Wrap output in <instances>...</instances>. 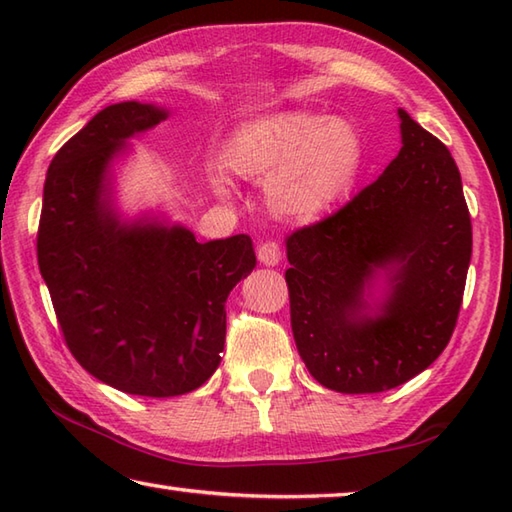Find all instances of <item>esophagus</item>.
I'll list each match as a JSON object with an SVG mask.
<instances>
[{
    "label": "esophagus",
    "instance_id": "1",
    "mask_svg": "<svg viewBox=\"0 0 512 512\" xmlns=\"http://www.w3.org/2000/svg\"><path fill=\"white\" fill-rule=\"evenodd\" d=\"M257 259L264 266H277L281 262V248L275 242H264L257 248Z\"/></svg>",
    "mask_w": 512,
    "mask_h": 512
}]
</instances>
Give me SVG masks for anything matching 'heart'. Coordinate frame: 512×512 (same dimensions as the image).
<instances>
[{"mask_svg":"<svg viewBox=\"0 0 512 512\" xmlns=\"http://www.w3.org/2000/svg\"><path fill=\"white\" fill-rule=\"evenodd\" d=\"M222 167L237 178L264 183L268 211L292 222H312L350 198L365 162L358 127L339 116L306 110L268 112L239 123L222 149ZM231 198L224 178L213 180Z\"/></svg>","mask_w":512,"mask_h":512,"instance_id":"b5f03b06","label":"heart"}]
</instances>
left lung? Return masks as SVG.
<instances>
[{
	"mask_svg": "<svg viewBox=\"0 0 512 512\" xmlns=\"http://www.w3.org/2000/svg\"><path fill=\"white\" fill-rule=\"evenodd\" d=\"M400 151L341 211L286 239L290 323L308 372L378 394L447 347L471 264V217L449 149L398 107Z\"/></svg>",
	"mask_w": 512,
	"mask_h": 512,
	"instance_id": "8db88e82",
	"label": "left lung"
}]
</instances>
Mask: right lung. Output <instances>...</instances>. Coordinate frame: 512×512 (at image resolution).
Returning a JSON list of instances; mask_svg holds the SVG:
<instances>
[{
  "instance_id": "add662e5",
  "label": "right lung",
  "mask_w": 512,
  "mask_h": 512,
  "mask_svg": "<svg viewBox=\"0 0 512 512\" xmlns=\"http://www.w3.org/2000/svg\"><path fill=\"white\" fill-rule=\"evenodd\" d=\"M156 103L107 105L52 158L37 237L41 277L70 352L101 383L169 398L222 361L224 303L253 273L248 235L195 242L165 213L127 215L116 169L165 121Z\"/></svg>"
}]
</instances>
